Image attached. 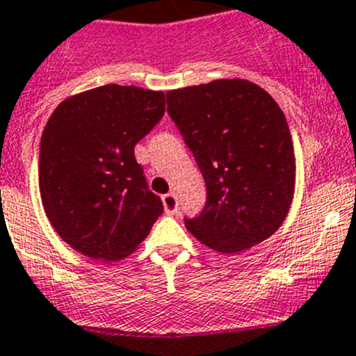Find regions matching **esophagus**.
<instances>
[{
  "label": "esophagus",
  "mask_w": 356,
  "mask_h": 356,
  "mask_svg": "<svg viewBox=\"0 0 356 356\" xmlns=\"http://www.w3.org/2000/svg\"><path fill=\"white\" fill-rule=\"evenodd\" d=\"M163 206H165V211L168 214H175V213H177L179 200H177V197H175V193L163 195Z\"/></svg>",
  "instance_id": "34e87169"
}]
</instances>
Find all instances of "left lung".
Listing matches in <instances>:
<instances>
[{"mask_svg":"<svg viewBox=\"0 0 356 356\" xmlns=\"http://www.w3.org/2000/svg\"><path fill=\"white\" fill-rule=\"evenodd\" d=\"M166 102L207 188L202 213L184 218L188 230L222 254L277 232L293 202L296 161L275 99L245 79H216L170 90Z\"/></svg>","mask_w":356,"mask_h":356,"instance_id":"8db88e82","label":"left lung"}]
</instances>
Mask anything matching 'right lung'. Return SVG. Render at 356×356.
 <instances>
[{
	"mask_svg": "<svg viewBox=\"0 0 356 356\" xmlns=\"http://www.w3.org/2000/svg\"><path fill=\"white\" fill-rule=\"evenodd\" d=\"M165 115V94L104 85L58 104L46 124L38 188L51 225L79 254L117 261L163 214L134 145Z\"/></svg>",
	"mask_w": 356,
	"mask_h": 356,
	"instance_id": "right-lung-1",
	"label": "right lung"
}]
</instances>
